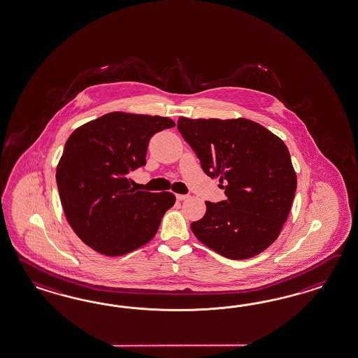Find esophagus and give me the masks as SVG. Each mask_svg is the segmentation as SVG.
<instances>
[{
	"label": "esophagus",
	"mask_w": 358,
	"mask_h": 358,
	"mask_svg": "<svg viewBox=\"0 0 358 358\" xmlns=\"http://www.w3.org/2000/svg\"><path fill=\"white\" fill-rule=\"evenodd\" d=\"M176 198H177V201H185V199H187L189 195H186V194H177Z\"/></svg>",
	"instance_id": "obj_1"
}]
</instances>
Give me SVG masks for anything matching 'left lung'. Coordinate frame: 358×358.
<instances>
[{"label":"left lung","instance_id":"1","mask_svg":"<svg viewBox=\"0 0 358 358\" xmlns=\"http://www.w3.org/2000/svg\"><path fill=\"white\" fill-rule=\"evenodd\" d=\"M177 128L210 178L218 177L227 201H206L192 233L233 260L266 250L286 222L296 192V173L285 142L247 119L180 117Z\"/></svg>","mask_w":358,"mask_h":358}]
</instances>
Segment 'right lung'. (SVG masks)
<instances>
[{
	"label": "right lung",
	"instance_id": "right-lung-1",
	"mask_svg": "<svg viewBox=\"0 0 358 358\" xmlns=\"http://www.w3.org/2000/svg\"><path fill=\"white\" fill-rule=\"evenodd\" d=\"M169 117L110 113L70 136L57 166L62 207L84 243L106 256H122L150 242L172 192H136L128 175L146 164L148 141L173 128Z\"/></svg>",
	"mask_w": 358,
	"mask_h": 358
}]
</instances>
